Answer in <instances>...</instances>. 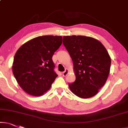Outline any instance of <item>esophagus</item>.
<instances>
[{"mask_svg": "<svg viewBox=\"0 0 128 128\" xmlns=\"http://www.w3.org/2000/svg\"><path fill=\"white\" fill-rule=\"evenodd\" d=\"M68 68H66L65 70H64V72H62V76H66L67 75H68Z\"/></svg>", "mask_w": 128, "mask_h": 128, "instance_id": "1", "label": "esophagus"}]
</instances>
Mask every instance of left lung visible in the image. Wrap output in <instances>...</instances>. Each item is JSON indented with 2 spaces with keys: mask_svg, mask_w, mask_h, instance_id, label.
<instances>
[{
  "mask_svg": "<svg viewBox=\"0 0 128 128\" xmlns=\"http://www.w3.org/2000/svg\"><path fill=\"white\" fill-rule=\"evenodd\" d=\"M63 44L73 62L76 80L68 84L71 91L82 98L92 97L105 84L111 58L99 40L89 36L63 37Z\"/></svg>",
  "mask_w": 128,
  "mask_h": 128,
  "instance_id": "8db88e82",
  "label": "left lung"
}]
</instances>
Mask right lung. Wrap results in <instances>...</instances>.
Here are the masks:
<instances>
[{"instance_id": "1", "label": "right lung", "mask_w": 128, "mask_h": 128, "mask_svg": "<svg viewBox=\"0 0 128 128\" xmlns=\"http://www.w3.org/2000/svg\"><path fill=\"white\" fill-rule=\"evenodd\" d=\"M62 43L61 36H40L27 41L17 50L12 72L26 93L40 96L50 89L58 76L52 57Z\"/></svg>"}]
</instances>
